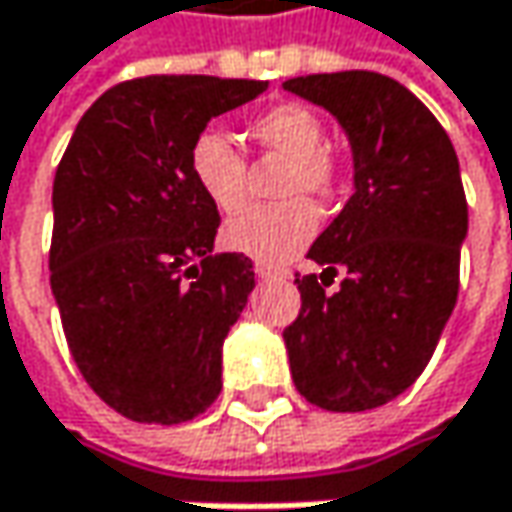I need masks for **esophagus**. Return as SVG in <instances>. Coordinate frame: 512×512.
I'll list each match as a JSON object with an SVG mask.
<instances>
[{"label": "esophagus", "mask_w": 512, "mask_h": 512, "mask_svg": "<svg viewBox=\"0 0 512 512\" xmlns=\"http://www.w3.org/2000/svg\"><path fill=\"white\" fill-rule=\"evenodd\" d=\"M255 275L257 278H263V281H269V278H287V272L284 269H278V266H272V263H255Z\"/></svg>", "instance_id": "obj_1"}]
</instances>
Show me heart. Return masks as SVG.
Instances as JSON below:
<instances>
[{
	"label": "heart",
	"instance_id": "b5f03b06",
	"mask_svg": "<svg viewBox=\"0 0 512 512\" xmlns=\"http://www.w3.org/2000/svg\"><path fill=\"white\" fill-rule=\"evenodd\" d=\"M249 130L263 151L290 159V168L281 183V195L287 201L240 213L225 225L222 243L263 263H281L299 249H305L320 225L314 204L296 195L332 201L341 192L344 168L338 156L326 148V124L314 109L302 103H278L260 112ZM186 168L195 189L222 216H231L246 204L249 168L237 145L225 133H198L189 145Z\"/></svg>",
	"mask_w": 512,
	"mask_h": 512
}]
</instances>
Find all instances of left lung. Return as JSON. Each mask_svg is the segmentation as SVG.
Masks as SVG:
<instances>
[{"label":"left lung","mask_w":512,"mask_h":512,"mask_svg":"<svg viewBox=\"0 0 512 512\" xmlns=\"http://www.w3.org/2000/svg\"><path fill=\"white\" fill-rule=\"evenodd\" d=\"M347 130L356 192L296 278L302 308L284 329L299 394L329 412H364L403 394L427 367L460 293L468 231L457 151L436 115L370 70L284 82ZM338 271L335 294L325 287Z\"/></svg>","instance_id":"left-lung-1"}]
</instances>
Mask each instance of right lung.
Wrapping results in <instances>:
<instances>
[{"label": "right lung", "mask_w": 512, "mask_h": 512, "mask_svg": "<svg viewBox=\"0 0 512 512\" xmlns=\"http://www.w3.org/2000/svg\"><path fill=\"white\" fill-rule=\"evenodd\" d=\"M269 82L139 76L76 124L52 183L50 287L91 391L139 424H183L222 391V344L255 287L213 255L219 210L186 154L207 121Z\"/></svg>", "instance_id": "obj_1"}]
</instances>
